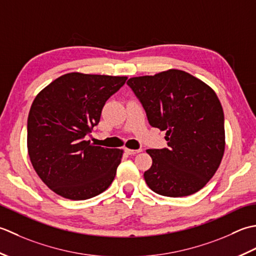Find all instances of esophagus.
I'll return each instance as SVG.
<instances>
[{
	"mask_svg": "<svg viewBox=\"0 0 256 256\" xmlns=\"http://www.w3.org/2000/svg\"><path fill=\"white\" fill-rule=\"evenodd\" d=\"M140 149H138V150H134V149H129V148H124V152L126 154H138V152H140Z\"/></svg>",
	"mask_w": 256,
	"mask_h": 256,
	"instance_id": "esophagus-1",
	"label": "esophagus"
}]
</instances>
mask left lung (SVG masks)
Instances as JSON below:
<instances>
[{"mask_svg":"<svg viewBox=\"0 0 256 256\" xmlns=\"http://www.w3.org/2000/svg\"><path fill=\"white\" fill-rule=\"evenodd\" d=\"M152 127L166 130L168 148L148 149L152 164L146 184L156 194L180 198L201 190L216 172L226 149L224 114L216 92L180 70L129 78Z\"/></svg>","mask_w":256,"mask_h":256,"instance_id":"left-lung-1","label":"left lung"}]
</instances>
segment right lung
<instances>
[{
	"label": "right lung",
	"instance_id": "obj_1",
	"mask_svg": "<svg viewBox=\"0 0 256 256\" xmlns=\"http://www.w3.org/2000/svg\"><path fill=\"white\" fill-rule=\"evenodd\" d=\"M127 78L68 72L35 97L28 118V157L40 180L56 194L86 200L112 184L124 150L94 146L85 136Z\"/></svg>",
	"mask_w": 256,
	"mask_h": 256
}]
</instances>
